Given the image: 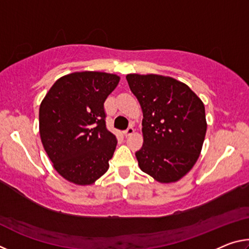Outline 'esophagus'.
Returning a JSON list of instances; mask_svg holds the SVG:
<instances>
[{
    "label": "esophagus",
    "mask_w": 249,
    "mask_h": 249,
    "mask_svg": "<svg viewBox=\"0 0 249 249\" xmlns=\"http://www.w3.org/2000/svg\"><path fill=\"white\" fill-rule=\"evenodd\" d=\"M134 132H135V129H134L133 126H129V127L125 130L124 134H125V136L127 137V136H130L132 134H134Z\"/></svg>",
    "instance_id": "esophagus-1"
}]
</instances>
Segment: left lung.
<instances>
[{
    "label": "left lung",
    "mask_w": 249,
    "mask_h": 249,
    "mask_svg": "<svg viewBox=\"0 0 249 249\" xmlns=\"http://www.w3.org/2000/svg\"><path fill=\"white\" fill-rule=\"evenodd\" d=\"M142 111L138 166L160 183L180 180L196 165L206 133L205 108L187 84L159 74L126 75Z\"/></svg>",
    "instance_id": "left-lung-1"
}]
</instances>
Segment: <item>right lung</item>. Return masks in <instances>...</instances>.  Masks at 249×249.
<instances>
[{"mask_svg":"<svg viewBox=\"0 0 249 249\" xmlns=\"http://www.w3.org/2000/svg\"><path fill=\"white\" fill-rule=\"evenodd\" d=\"M119 82L113 73L73 72L58 79L41 101V142L69 182L89 185L108 169L117 141L105 125L104 102Z\"/></svg>","mask_w":249,"mask_h":249,"instance_id":"add662e5","label":"right lung"}]
</instances>
